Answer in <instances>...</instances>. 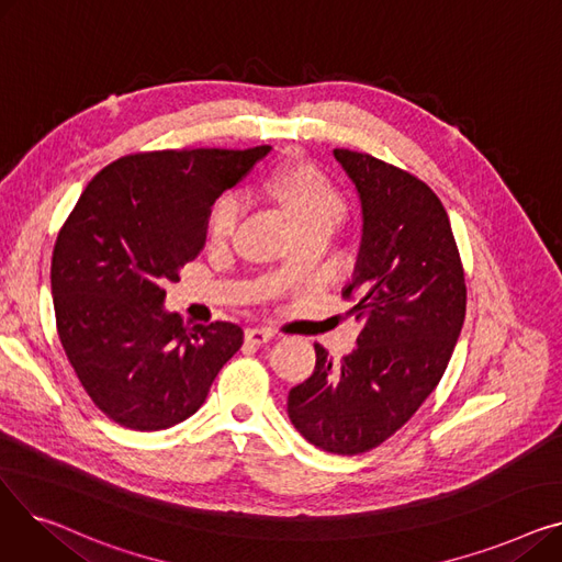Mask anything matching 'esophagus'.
<instances>
[{"label": "esophagus", "instance_id": "obj_1", "mask_svg": "<svg viewBox=\"0 0 562 562\" xmlns=\"http://www.w3.org/2000/svg\"><path fill=\"white\" fill-rule=\"evenodd\" d=\"M273 339V333L271 330H263V328H248L246 330V341L255 344V346H261L266 341Z\"/></svg>", "mask_w": 562, "mask_h": 562}]
</instances>
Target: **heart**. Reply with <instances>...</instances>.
Masks as SVG:
<instances>
[{"mask_svg": "<svg viewBox=\"0 0 562 562\" xmlns=\"http://www.w3.org/2000/svg\"><path fill=\"white\" fill-rule=\"evenodd\" d=\"M269 193L284 206L299 232L335 229L344 216V200L337 189L307 166L280 168L269 180ZM244 214V202L236 193L221 195L206 216V239L214 246L227 244Z\"/></svg>", "mask_w": 562, "mask_h": 562, "instance_id": "heart-1", "label": "heart"}]
</instances>
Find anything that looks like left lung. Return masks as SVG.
Here are the masks:
<instances>
[{
	"label": "left lung",
	"instance_id": "8db88e82",
	"mask_svg": "<svg viewBox=\"0 0 562 562\" xmlns=\"http://www.w3.org/2000/svg\"><path fill=\"white\" fill-rule=\"evenodd\" d=\"M362 204V241L344 296L364 328L335 364L314 344V373L291 387L286 412L310 445L364 453L430 396L460 337L467 286L447 210L415 175L371 155L333 153Z\"/></svg>",
	"mask_w": 562,
	"mask_h": 562
}]
</instances>
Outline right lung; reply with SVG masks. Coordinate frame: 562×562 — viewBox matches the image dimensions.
Returning <instances> with one entry per match:
<instances>
[{
  "mask_svg": "<svg viewBox=\"0 0 562 562\" xmlns=\"http://www.w3.org/2000/svg\"><path fill=\"white\" fill-rule=\"evenodd\" d=\"M271 153L161 150L100 170L58 232L52 299L58 339L86 394L132 430H164L200 409L244 344L229 321L189 328L164 307L206 241V216Z\"/></svg>",
  "mask_w": 562,
  "mask_h": 562,
  "instance_id": "obj_1",
  "label": "right lung"
}]
</instances>
